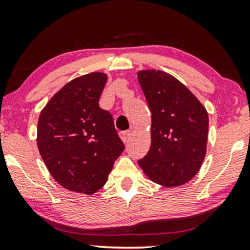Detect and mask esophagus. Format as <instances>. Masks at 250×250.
I'll return each mask as SVG.
<instances>
[{
  "label": "esophagus",
  "instance_id": "34e87169",
  "mask_svg": "<svg viewBox=\"0 0 250 250\" xmlns=\"http://www.w3.org/2000/svg\"><path fill=\"white\" fill-rule=\"evenodd\" d=\"M120 136H121V139H122L123 142L128 143L129 139H130V131H121Z\"/></svg>",
  "mask_w": 250,
  "mask_h": 250
}]
</instances>
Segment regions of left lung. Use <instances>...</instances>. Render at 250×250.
<instances>
[{
    "label": "left lung",
    "mask_w": 250,
    "mask_h": 250,
    "mask_svg": "<svg viewBox=\"0 0 250 250\" xmlns=\"http://www.w3.org/2000/svg\"><path fill=\"white\" fill-rule=\"evenodd\" d=\"M137 77L151 111V145L137 162L159 185H183L196 175L206 156L207 110L167 73L142 70Z\"/></svg>",
    "instance_id": "left-lung-1"
}]
</instances>
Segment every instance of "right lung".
<instances>
[{
  "mask_svg": "<svg viewBox=\"0 0 250 250\" xmlns=\"http://www.w3.org/2000/svg\"><path fill=\"white\" fill-rule=\"evenodd\" d=\"M103 73L73 80L51 97L37 125V147L62 187L94 194L107 182L125 145L111 114L100 108Z\"/></svg>",
  "mask_w": 250,
  "mask_h": 250,
  "instance_id": "obj_1",
  "label": "right lung"
}]
</instances>
